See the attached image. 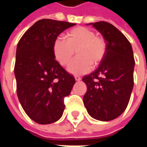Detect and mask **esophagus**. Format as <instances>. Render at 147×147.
<instances>
[{"label":"esophagus","instance_id":"1","mask_svg":"<svg viewBox=\"0 0 147 147\" xmlns=\"http://www.w3.org/2000/svg\"><path fill=\"white\" fill-rule=\"evenodd\" d=\"M75 80H76V81H80V80H81V78L80 76H75Z\"/></svg>","mask_w":147,"mask_h":147}]
</instances>
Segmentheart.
I'll return each mask as SVG.
<instances>
[{
	"instance_id": "b5f03b06",
	"label": "heart",
	"mask_w": 147,
	"mask_h": 147,
	"mask_svg": "<svg viewBox=\"0 0 147 147\" xmlns=\"http://www.w3.org/2000/svg\"><path fill=\"white\" fill-rule=\"evenodd\" d=\"M107 44L105 38L84 27H76L66 34V40L57 38L53 42L55 59L62 66H67L76 50L77 57L67 67L73 75H83L98 65L105 57Z\"/></svg>"
}]
</instances>
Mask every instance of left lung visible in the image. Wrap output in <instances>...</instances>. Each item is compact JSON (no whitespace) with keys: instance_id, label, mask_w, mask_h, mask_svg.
<instances>
[{"instance_id":"left-lung-1","label":"left lung","mask_w":147,"mask_h":147,"mask_svg":"<svg viewBox=\"0 0 147 147\" xmlns=\"http://www.w3.org/2000/svg\"><path fill=\"white\" fill-rule=\"evenodd\" d=\"M105 38L107 49L98 67L83 78L87 90L83 103L90 117L102 121L123 113L134 86L135 59L129 41L109 23L91 24Z\"/></svg>"}]
</instances>
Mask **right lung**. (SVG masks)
Listing matches in <instances>:
<instances>
[{
    "label": "right lung",
    "instance_id": "add662e5",
    "mask_svg": "<svg viewBox=\"0 0 147 147\" xmlns=\"http://www.w3.org/2000/svg\"><path fill=\"white\" fill-rule=\"evenodd\" d=\"M75 25L40 20L18 42L14 68L18 98L27 116L40 124L54 123L62 117L64 98L76 83L55 60L53 51L58 35Z\"/></svg>",
    "mask_w": 147,
    "mask_h": 147
}]
</instances>
